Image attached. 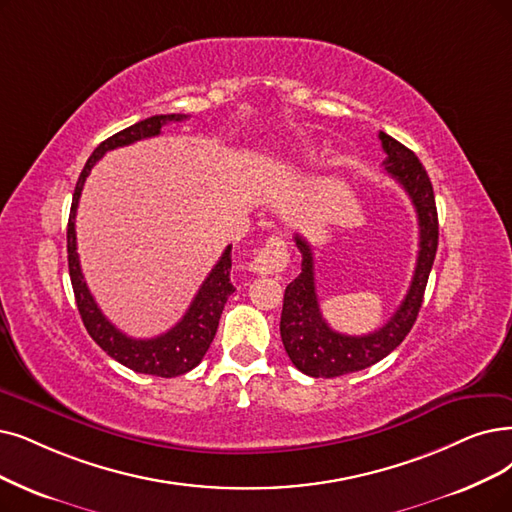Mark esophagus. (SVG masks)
Wrapping results in <instances>:
<instances>
[{
    "instance_id": "34e87169",
    "label": "esophagus",
    "mask_w": 512,
    "mask_h": 512,
    "mask_svg": "<svg viewBox=\"0 0 512 512\" xmlns=\"http://www.w3.org/2000/svg\"><path fill=\"white\" fill-rule=\"evenodd\" d=\"M288 262H290L288 243H285L283 237L273 235L256 252L254 260L250 262V271L256 275H275L288 269Z\"/></svg>"
}]
</instances>
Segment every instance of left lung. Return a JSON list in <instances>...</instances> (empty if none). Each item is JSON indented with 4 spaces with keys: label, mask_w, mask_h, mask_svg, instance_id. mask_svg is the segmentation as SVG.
<instances>
[{
    "label": "left lung",
    "mask_w": 512,
    "mask_h": 512,
    "mask_svg": "<svg viewBox=\"0 0 512 512\" xmlns=\"http://www.w3.org/2000/svg\"><path fill=\"white\" fill-rule=\"evenodd\" d=\"M386 153L384 172L395 178L403 191L410 195L420 227V250L416 271L403 302L395 315L380 330L365 336H346L325 323L315 292V258L311 243L298 233L294 235L302 254V273L285 288L281 311V340L285 353L306 376L336 378L359 372L393 353L403 338L410 334L422 306L428 275H431L437 243L439 220L431 178L420 159L399 140L384 132L378 134Z\"/></svg>",
    "instance_id": "8db88e82"
}]
</instances>
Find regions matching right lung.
I'll return each mask as SVG.
<instances>
[{"instance_id": "add662e5", "label": "right lung", "mask_w": 512, "mask_h": 512, "mask_svg": "<svg viewBox=\"0 0 512 512\" xmlns=\"http://www.w3.org/2000/svg\"><path fill=\"white\" fill-rule=\"evenodd\" d=\"M182 119H187V115H178V113L153 115L138 121V124L126 130L113 134L105 142H100L77 178L69 224H67L69 275H71L77 309L88 334L102 351H105L109 357H113L115 361H119L121 365L130 367V370L138 374L161 376V378H174V376L191 372L195 365H199L203 355L208 353L218 330V321H220L224 304H227V298L235 292L231 283V245H227V250L222 252L216 267L210 271L206 281L201 283V288L193 298L185 317H182L166 334H161L157 338L136 340L126 336L124 332H119L117 327L102 315L96 300L88 290L84 273H81V267H79V256H77L75 214H77L81 189L86 185V178L102 155L119 147H128L136 140L157 136L161 134V128L170 124V121H182Z\"/></svg>"}]
</instances>
